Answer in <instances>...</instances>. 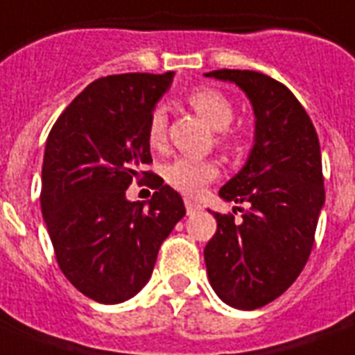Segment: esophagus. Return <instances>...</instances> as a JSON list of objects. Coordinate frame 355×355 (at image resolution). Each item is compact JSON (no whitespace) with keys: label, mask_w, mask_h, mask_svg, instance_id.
Listing matches in <instances>:
<instances>
[{"label":"esophagus","mask_w":355,"mask_h":355,"mask_svg":"<svg viewBox=\"0 0 355 355\" xmlns=\"http://www.w3.org/2000/svg\"><path fill=\"white\" fill-rule=\"evenodd\" d=\"M184 205H186V211H188V216H193V214H199L202 210V206L199 202H195L191 199H186L184 200Z\"/></svg>","instance_id":"esophagus-1"}]
</instances>
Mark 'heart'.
Masks as SVG:
<instances>
[{
  "instance_id": "heart-1",
  "label": "heart",
  "mask_w": 355,
  "mask_h": 355,
  "mask_svg": "<svg viewBox=\"0 0 355 355\" xmlns=\"http://www.w3.org/2000/svg\"><path fill=\"white\" fill-rule=\"evenodd\" d=\"M189 107L199 114L211 128L219 130L217 141L227 144L230 123L234 121V105L221 90L211 86H199L188 96ZM167 141V118L164 108H155L147 121V144L150 149H164ZM219 167L216 162L180 156L164 167V178L171 188L186 195H199L206 184L216 180Z\"/></svg>"
}]
</instances>
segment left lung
I'll return each mask as SVG.
<instances>
[{"instance_id": "1", "label": "left lung", "mask_w": 355, "mask_h": 355, "mask_svg": "<svg viewBox=\"0 0 355 355\" xmlns=\"http://www.w3.org/2000/svg\"><path fill=\"white\" fill-rule=\"evenodd\" d=\"M236 83L250 99L256 138L241 171L221 188L232 214H214L217 230L205 247L214 291L237 309H256L278 298L302 272L315 243L324 177L319 136L291 90L250 69L206 73ZM236 214V210H234Z\"/></svg>"}]
</instances>
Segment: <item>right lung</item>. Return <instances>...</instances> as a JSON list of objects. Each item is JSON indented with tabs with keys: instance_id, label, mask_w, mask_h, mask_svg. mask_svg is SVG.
<instances>
[{
	"instance_id": "1",
	"label": "right lung",
	"mask_w": 355,
	"mask_h": 355,
	"mask_svg": "<svg viewBox=\"0 0 355 355\" xmlns=\"http://www.w3.org/2000/svg\"><path fill=\"white\" fill-rule=\"evenodd\" d=\"M167 73L108 75L88 85L53 125L40 205L64 276L92 300L119 304L149 282L156 256L186 216L182 197L151 178L147 205L124 191L153 164L147 121L171 86Z\"/></svg>"
}]
</instances>
